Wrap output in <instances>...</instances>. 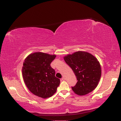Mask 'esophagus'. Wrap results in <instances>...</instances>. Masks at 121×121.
<instances>
[{"instance_id":"34e87169","label":"esophagus","mask_w":121,"mask_h":121,"mask_svg":"<svg viewBox=\"0 0 121 121\" xmlns=\"http://www.w3.org/2000/svg\"><path fill=\"white\" fill-rule=\"evenodd\" d=\"M62 81H65V78H64V77H63V78H62Z\"/></svg>"}]
</instances>
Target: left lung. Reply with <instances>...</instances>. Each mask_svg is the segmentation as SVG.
Returning <instances> with one entry per match:
<instances>
[{"mask_svg": "<svg viewBox=\"0 0 121 121\" xmlns=\"http://www.w3.org/2000/svg\"><path fill=\"white\" fill-rule=\"evenodd\" d=\"M63 58L76 76L77 83L72 87L74 93L83 96L96 88L101 75V66L96 57L87 51H78Z\"/></svg>", "mask_w": 121, "mask_h": 121, "instance_id": "left-lung-1", "label": "left lung"}]
</instances>
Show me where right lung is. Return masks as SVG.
I'll return each mask as SVG.
<instances>
[{
	"mask_svg": "<svg viewBox=\"0 0 121 121\" xmlns=\"http://www.w3.org/2000/svg\"><path fill=\"white\" fill-rule=\"evenodd\" d=\"M56 57V55L35 52L25 59L23 78L27 88L35 96L47 98L56 91L60 81L55 76V71L50 66Z\"/></svg>",
	"mask_w": 121,
	"mask_h": 121,
	"instance_id": "add662e5",
	"label": "right lung"
}]
</instances>
